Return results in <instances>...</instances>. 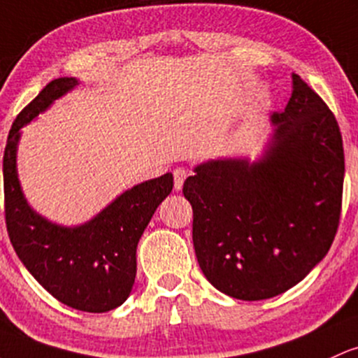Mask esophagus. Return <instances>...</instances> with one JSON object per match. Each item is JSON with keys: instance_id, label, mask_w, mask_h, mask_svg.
Segmentation results:
<instances>
[{"instance_id": "34e87169", "label": "esophagus", "mask_w": 358, "mask_h": 358, "mask_svg": "<svg viewBox=\"0 0 358 358\" xmlns=\"http://www.w3.org/2000/svg\"><path fill=\"white\" fill-rule=\"evenodd\" d=\"M187 175H188V173H187L185 168H175V170H173V180H175V190H182L183 182H185Z\"/></svg>"}]
</instances>
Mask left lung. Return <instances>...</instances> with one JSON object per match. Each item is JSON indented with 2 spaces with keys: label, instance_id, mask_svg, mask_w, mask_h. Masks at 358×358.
Wrapping results in <instances>:
<instances>
[{
  "label": "left lung",
  "instance_id": "left-lung-1",
  "mask_svg": "<svg viewBox=\"0 0 358 358\" xmlns=\"http://www.w3.org/2000/svg\"><path fill=\"white\" fill-rule=\"evenodd\" d=\"M270 122L257 161L209 159L183 183L200 270L241 301L299 284L326 257L340 222L345 156L331 110L292 74L287 107Z\"/></svg>",
  "mask_w": 358,
  "mask_h": 358
}]
</instances>
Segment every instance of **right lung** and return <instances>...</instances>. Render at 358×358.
Segmentation results:
<instances>
[{
    "mask_svg": "<svg viewBox=\"0 0 358 358\" xmlns=\"http://www.w3.org/2000/svg\"><path fill=\"white\" fill-rule=\"evenodd\" d=\"M80 85L57 78L15 119L3 156L5 215L11 245L50 296L78 311L107 313L124 304L136 280V250L158 206L173 190V175L134 185L80 226H61L30 207L17 170L22 127Z\"/></svg>",
    "mask_w": 358,
    "mask_h": 358,
    "instance_id": "right-lung-1",
    "label": "right lung"
}]
</instances>
